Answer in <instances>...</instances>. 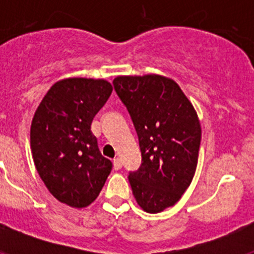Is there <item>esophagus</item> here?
I'll use <instances>...</instances> for the list:
<instances>
[{
    "label": "esophagus",
    "mask_w": 254,
    "mask_h": 254,
    "mask_svg": "<svg viewBox=\"0 0 254 254\" xmlns=\"http://www.w3.org/2000/svg\"><path fill=\"white\" fill-rule=\"evenodd\" d=\"M113 167L116 170H120L122 168V161H121L120 158H114L113 159Z\"/></svg>",
    "instance_id": "esophagus-1"
}]
</instances>
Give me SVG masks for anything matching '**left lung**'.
I'll return each mask as SVG.
<instances>
[{
  "mask_svg": "<svg viewBox=\"0 0 254 254\" xmlns=\"http://www.w3.org/2000/svg\"><path fill=\"white\" fill-rule=\"evenodd\" d=\"M114 90L137 132L142 163L128 181L136 202L150 214L176 205L198 161L201 125L174 80L160 75L118 76Z\"/></svg>",
  "mask_w": 254,
  "mask_h": 254,
  "instance_id": "8db88e82",
  "label": "left lung"
}]
</instances>
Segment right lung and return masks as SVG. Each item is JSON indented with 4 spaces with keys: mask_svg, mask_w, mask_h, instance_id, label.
Returning a JSON list of instances; mask_svg holds the SVG:
<instances>
[{
    "mask_svg": "<svg viewBox=\"0 0 254 254\" xmlns=\"http://www.w3.org/2000/svg\"><path fill=\"white\" fill-rule=\"evenodd\" d=\"M103 78L60 80L46 94L30 127L35 168L56 198L82 208L99 196L112 170L91 132V122L111 96Z\"/></svg>",
    "mask_w": 254,
    "mask_h": 254,
    "instance_id": "right-lung-1",
    "label": "right lung"
}]
</instances>
